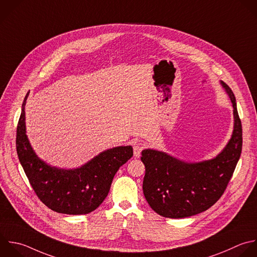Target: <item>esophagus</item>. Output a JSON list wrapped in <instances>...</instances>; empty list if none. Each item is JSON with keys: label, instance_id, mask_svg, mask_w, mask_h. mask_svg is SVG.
I'll use <instances>...</instances> for the list:
<instances>
[{"label": "esophagus", "instance_id": "34e87169", "mask_svg": "<svg viewBox=\"0 0 257 257\" xmlns=\"http://www.w3.org/2000/svg\"><path fill=\"white\" fill-rule=\"evenodd\" d=\"M144 148H145V145L141 142H137L134 145V155L136 158H139L141 156V153L144 150Z\"/></svg>", "mask_w": 257, "mask_h": 257}]
</instances>
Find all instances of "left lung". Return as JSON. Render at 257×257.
<instances>
[{"label":"left lung","instance_id":"8db88e82","mask_svg":"<svg viewBox=\"0 0 257 257\" xmlns=\"http://www.w3.org/2000/svg\"><path fill=\"white\" fill-rule=\"evenodd\" d=\"M233 106L234 128L230 141L214 159L187 163L164 152L144 150L143 182L151 208L167 218H185L206 211L223 195L242 150V125L231 88L221 81Z\"/></svg>","mask_w":257,"mask_h":257}]
</instances>
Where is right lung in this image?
I'll use <instances>...</instances> for the list:
<instances>
[{"instance_id":"right-lung-1","label":"right lung","mask_w":257,"mask_h":257,"mask_svg":"<svg viewBox=\"0 0 257 257\" xmlns=\"http://www.w3.org/2000/svg\"><path fill=\"white\" fill-rule=\"evenodd\" d=\"M17 126L19 161L38 198L51 210L69 215L88 214L106 198L117 170L134 155L131 146L106 150L77 169L51 167L39 159L26 135L25 105Z\"/></svg>"}]
</instances>
